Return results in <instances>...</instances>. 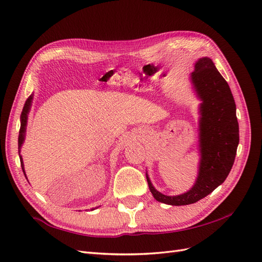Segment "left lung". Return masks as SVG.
Masks as SVG:
<instances>
[{
    "label": "left lung",
    "mask_w": 262,
    "mask_h": 262,
    "mask_svg": "<svg viewBox=\"0 0 262 262\" xmlns=\"http://www.w3.org/2000/svg\"><path fill=\"white\" fill-rule=\"evenodd\" d=\"M190 82L199 105V169L192 188L178 195L157 191L147 171L149 191L156 201L168 205L195 203L223 184L231 171L239 143L236 105L231 89L213 61L200 58L194 63Z\"/></svg>",
    "instance_id": "8db88e82"
}]
</instances>
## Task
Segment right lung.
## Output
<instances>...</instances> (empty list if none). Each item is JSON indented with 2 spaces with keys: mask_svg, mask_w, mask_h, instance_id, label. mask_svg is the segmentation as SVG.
I'll return each instance as SVG.
<instances>
[{
  "mask_svg": "<svg viewBox=\"0 0 262 262\" xmlns=\"http://www.w3.org/2000/svg\"><path fill=\"white\" fill-rule=\"evenodd\" d=\"M34 99V94H31L30 96L27 98L25 105H24L23 112L20 115V129H19V134H18V155H19V160H20V165H21V169L24 171V175L26 177L25 173V169H24V162H23V157L20 155V149H21V145L25 141V137H26V126H27V120H28V114L30 112V107H31V102H33ZM95 210V209H92Z\"/></svg>",
  "mask_w": 262,
  "mask_h": 262,
  "instance_id": "add662e5",
  "label": "right lung"
}]
</instances>
